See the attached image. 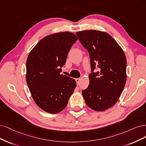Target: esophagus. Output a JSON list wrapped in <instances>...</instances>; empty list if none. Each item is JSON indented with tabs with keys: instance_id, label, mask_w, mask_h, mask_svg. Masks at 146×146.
Returning <instances> with one entry per match:
<instances>
[{
	"instance_id": "34e87169",
	"label": "esophagus",
	"mask_w": 146,
	"mask_h": 146,
	"mask_svg": "<svg viewBox=\"0 0 146 146\" xmlns=\"http://www.w3.org/2000/svg\"><path fill=\"white\" fill-rule=\"evenodd\" d=\"M75 81H76V83H77V85H79V82H80V79H79V78L75 79Z\"/></svg>"
}]
</instances>
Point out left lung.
<instances>
[{"label": "left lung", "instance_id": "1", "mask_svg": "<svg viewBox=\"0 0 146 146\" xmlns=\"http://www.w3.org/2000/svg\"><path fill=\"white\" fill-rule=\"evenodd\" d=\"M76 35L88 50L91 61L90 84L82 91L84 100L93 110L109 109L119 100L125 84L127 60L124 51L104 31L84 30ZM96 69L98 72H93Z\"/></svg>", "mask_w": 146, "mask_h": 146}]
</instances>
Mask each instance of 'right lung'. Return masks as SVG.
<instances>
[{"instance_id": "1", "label": "right lung", "mask_w": 146, "mask_h": 146, "mask_svg": "<svg viewBox=\"0 0 146 146\" xmlns=\"http://www.w3.org/2000/svg\"><path fill=\"white\" fill-rule=\"evenodd\" d=\"M77 40L76 36L70 32L50 35L42 38L28 56V87L37 106L50 113L63 110L76 87L74 79L60 72Z\"/></svg>"}]
</instances>
